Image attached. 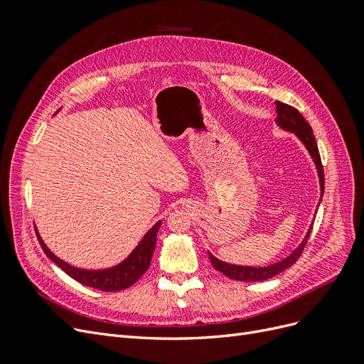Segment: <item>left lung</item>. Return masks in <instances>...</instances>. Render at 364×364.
<instances>
[{"label": "left lung", "instance_id": "obj_1", "mask_svg": "<svg viewBox=\"0 0 364 364\" xmlns=\"http://www.w3.org/2000/svg\"><path fill=\"white\" fill-rule=\"evenodd\" d=\"M274 106H277V124L294 134L297 138L301 139L302 144L305 146V149L308 150V153L311 155V159L314 161L316 170H317V176H318V185H321V199L323 197V190H325V179H323V167H322V161H321V155H318V149H317V142L316 138L313 135V129L311 126L306 123L305 118L299 114L297 109H294L293 106H289L281 102H274ZM318 205H321V200H318ZM313 223L310 225V229L305 234L302 243L297 246L287 258H282L281 261L270 264V266L266 267H252V266H237V264H229L225 262L222 259L215 258L211 252H208L209 259H211V264L214 266L215 270L222 272L223 274H226L228 278L235 279V281H246V282H255V281H266L270 279L273 277H277L281 272L287 270L289 267H291L293 264L297 261V258L301 257V253L306 245L308 237L311 234L313 229Z\"/></svg>", "mask_w": 364, "mask_h": 364}]
</instances>
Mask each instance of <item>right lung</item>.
Returning <instances> with one entry per match:
<instances>
[{
  "mask_svg": "<svg viewBox=\"0 0 364 364\" xmlns=\"http://www.w3.org/2000/svg\"><path fill=\"white\" fill-rule=\"evenodd\" d=\"M161 225H162L161 220L158 223L153 225L151 229L144 237H142L138 246L130 252V255L126 259L117 264V266L107 267V269H98V270L80 269V267L71 266V264L67 261L60 259L59 257L54 255L46 243H43L38 229L36 228L35 229H36V235L42 246V250L46 252V255L65 273L70 274L73 279L86 285V287L98 289L102 291H119L130 287V285H134L142 274L147 272L153 257V252H155V247H156V235Z\"/></svg>",
  "mask_w": 364,
  "mask_h": 364,
  "instance_id": "1",
  "label": "right lung"
}]
</instances>
